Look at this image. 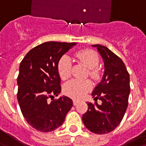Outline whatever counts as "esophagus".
Masks as SVG:
<instances>
[{"label":"esophagus","mask_w":146,"mask_h":146,"mask_svg":"<svg viewBox=\"0 0 146 146\" xmlns=\"http://www.w3.org/2000/svg\"><path fill=\"white\" fill-rule=\"evenodd\" d=\"M78 102H79L76 101V100H73V105H74V106H76V105L78 104Z\"/></svg>","instance_id":"1"}]
</instances>
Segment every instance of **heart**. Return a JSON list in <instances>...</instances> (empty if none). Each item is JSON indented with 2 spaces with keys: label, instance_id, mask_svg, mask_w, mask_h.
<instances>
[{
  "label": "heart",
  "instance_id": "obj_1",
  "mask_svg": "<svg viewBox=\"0 0 146 146\" xmlns=\"http://www.w3.org/2000/svg\"><path fill=\"white\" fill-rule=\"evenodd\" d=\"M75 57L83 65L88 68V75L92 79L97 80L100 77V73L97 69L100 58L96 51L91 49H84L76 51ZM58 72L62 80L69 79L72 73V62L67 55H63L58 62ZM92 88V84L89 80H72L63 86V93L66 96L74 99H80Z\"/></svg>",
  "mask_w": 146,
  "mask_h": 146
}]
</instances>
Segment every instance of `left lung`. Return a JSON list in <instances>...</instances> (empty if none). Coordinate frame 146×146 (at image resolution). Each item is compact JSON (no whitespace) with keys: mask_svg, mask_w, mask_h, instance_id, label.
<instances>
[{"mask_svg":"<svg viewBox=\"0 0 146 146\" xmlns=\"http://www.w3.org/2000/svg\"><path fill=\"white\" fill-rule=\"evenodd\" d=\"M103 58L104 75L92 95L95 103H88V110L82 116L90 131L102 135L110 133L119 125L128 105L130 76L122 59L105 46L93 44ZM102 103L98 104V99Z\"/></svg>","mask_w":146,"mask_h":146,"instance_id":"obj_1","label":"left lung"}]
</instances>
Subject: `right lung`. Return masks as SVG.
Instances as JSON below:
<instances>
[{
  "label": "right lung",
  "mask_w": 146,
  "mask_h": 146,
  "mask_svg": "<svg viewBox=\"0 0 146 146\" xmlns=\"http://www.w3.org/2000/svg\"><path fill=\"white\" fill-rule=\"evenodd\" d=\"M76 43L49 41L31 49L20 62L17 99L27 122L39 131L50 132L63 123L73 106L61 92L58 62Z\"/></svg>",
  "instance_id": "1"
}]
</instances>
